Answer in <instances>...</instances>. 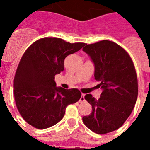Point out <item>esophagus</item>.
I'll return each instance as SVG.
<instances>
[{
    "label": "esophagus",
    "mask_w": 150,
    "mask_h": 150,
    "mask_svg": "<svg viewBox=\"0 0 150 150\" xmlns=\"http://www.w3.org/2000/svg\"><path fill=\"white\" fill-rule=\"evenodd\" d=\"M85 95L84 94H82L81 95V98H80V99H79V101L80 102H83L85 100Z\"/></svg>",
    "instance_id": "obj_1"
}]
</instances>
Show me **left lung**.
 I'll return each mask as SVG.
<instances>
[{
    "mask_svg": "<svg viewBox=\"0 0 150 150\" xmlns=\"http://www.w3.org/2000/svg\"><path fill=\"white\" fill-rule=\"evenodd\" d=\"M95 65V79L102 89L100 98L91 94L85 99L92 107L83 123L95 133L104 134L116 131L131 115L138 94L133 62L122 47L110 40L86 44L83 49Z\"/></svg>",
    "mask_w": 150,
    "mask_h": 150,
    "instance_id": "left-lung-1",
    "label": "left lung"
}]
</instances>
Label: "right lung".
Segmentation results:
<instances>
[{"mask_svg":"<svg viewBox=\"0 0 150 150\" xmlns=\"http://www.w3.org/2000/svg\"><path fill=\"white\" fill-rule=\"evenodd\" d=\"M85 45L44 38L35 41L25 52L13 87L17 109L29 125L38 129L52 126L62 120L67 106L81 98L77 88L57 87L55 76L64 71L66 57Z\"/></svg>","mask_w":150,"mask_h":150,"instance_id":"right-lung-1","label":"right lung"}]
</instances>
